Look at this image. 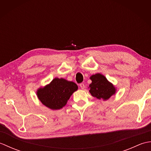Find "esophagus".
<instances>
[{
    "mask_svg": "<svg viewBox=\"0 0 151 151\" xmlns=\"http://www.w3.org/2000/svg\"><path fill=\"white\" fill-rule=\"evenodd\" d=\"M80 87H81V89H84L85 88V85H84V84H83V83H81V84H80Z\"/></svg>",
    "mask_w": 151,
    "mask_h": 151,
    "instance_id": "34e87169",
    "label": "esophagus"
}]
</instances>
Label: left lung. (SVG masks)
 I'll list each match as a JSON object with an SVG mask.
<instances>
[{
    "mask_svg": "<svg viewBox=\"0 0 151 151\" xmlns=\"http://www.w3.org/2000/svg\"><path fill=\"white\" fill-rule=\"evenodd\" d=\"M90 79L92 82L89 84V92L92 96L99 99L108 100L112 95L115 94V87L101 74L92 75Z\"/></svg>",
    "mask_w": 151,
    "mask_h": 151,
    "instance_id": "8db88e82",
    "label": "left lung"
}]
</instances>
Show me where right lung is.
Returning a JSON list of instances; mask_svg holds the SVG:
<instances>
[{"label": "right lung", "instance_id": "obj_1", "mask_svg": "<svg viewBox=\"0 0 151 151\" xmlns=\"http://www.w3.org/2000/svg\"><path fill=\"white\" fill-rule=\"evenodd\" d=\"M77 89L78 86L75 82L56 78L50 84L38 89L37 95L47 107L52 110H59L67 104L73 93Z\"/></svg>", "mask_w": 151, "mask_h": 151}]
</instances>
